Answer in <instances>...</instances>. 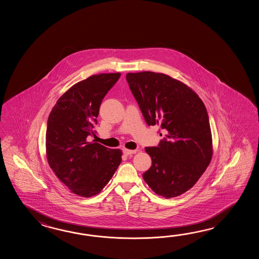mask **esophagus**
Returning a JSON list of instances; mask_svg holds the SVG:
<instances>
[{
	"label": "esophagus",
	"mask_w": 259,
	"mask_h": 259,
	"mask_svg": "<svg viewBox=\"0 0 259 259\" xmlns=\"http://www.w3.org/2000/svg\"><path fill=\"white\" fill-rule=\"evenodd\" d=\"M123 153L126 155H132L133 154H136L137 153V150H128V149H124L123 150Z\"/></svg>",
	"instance_id": "obj_1"
}]
</instances>
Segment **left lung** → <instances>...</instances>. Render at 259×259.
I'll use <instances>...</instances> for the list:
<instances>
[{"mask_svg":"<svg viewBox=\"0 0 259 259\" xmlns=\"http://www.w3.org/2000/svg\"><path fill=\"white\" fill-rule=\"evenodd\" d=\"M126 78L147 125H158L166 132L157 147L145 148L152 166L143 173V180L165 198L186 193L204 174L213 155L203 101L186 84L163 73H127Z\"/></svg>","mask_w":259,"mask_h":259,"instance_id":"left-lung-1","label":"left lung"}]
</instances>
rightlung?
<instances>
[{
	"label": "right lung",
	"mask_w": 259,
	"mask_h": 259,
	"mask_svg": "<svg viewBox=\"0 0 259 259\" xmlns=\"http://www.w3.org/2000/svg\"><path fill=\"white\" fill-rule=\"evenodd\" d=\"M120 73L93 75L76 83L56 102L46 130L50 167L72 193L92 197L104 189L121 163L120 149L94 142L100 105Z\"/></svg>",
	"instance_id": "right-lung-1"
}]
</instances>
